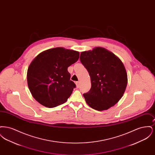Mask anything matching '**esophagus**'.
Segmentation results:
<instances>
[{
    "label": "esophagus",
    "instance_id": "obj_1",
    "mask_svg": "<svg viewBox=\"0 0 155 155\" xmlns=\"http://www.w3.org/2000/svg\"><path fill=\"white\" fill-rule=\"evenodd\" d=\"M75 84H76V87H77V88H79L80 85V82H79V81H77V82H75Z\"/></svg>",
    "mask_w": 155,
    "mask_h": 155
}]
</instances>
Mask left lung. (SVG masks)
Here are the masks:
<instances>
[{
	"instance_id": "1",
	"label": "left lung",
	"mask_w": 155,
	"mask_h": 155,
	"mask_svg": "<svg viewBox=\"0 0 155 155\" xmlns=\"http://www.w3.org/2000/svg\"><path fill=\"white\" fill-rule=\"evenodd\" d=\"M80 61L88 70L91 88L83 95L89 106L96 110H107L123 96L127 74L121 60L101 47L82 52Z\"/></svg>"
}]
</instances>
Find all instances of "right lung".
<instances>
[{"label":"right lung","mask_w":155,"mask_h":155,"mask_svg":"<svg viewBox=\"0 0 155 155\" xmlns=\"http://www.w3.org/2000/svg\"><path fill=\"white\" fill-rule=\"evenodd\" d=\"M79 52L64 48L41 52L32 61L27 71V82L33 97L52 108L64 103L75 84L67 68L79 59Z\"/></svg>","instance_id":"right-lung-1"}]
</instances>
